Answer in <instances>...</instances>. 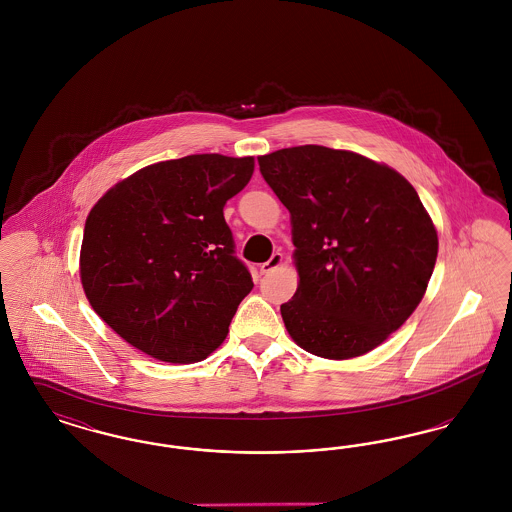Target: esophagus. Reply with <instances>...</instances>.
<instances>
[{"label":"esophagus","instance_id":"1","mask_svg":"<svg viewBox=\"0 0 512 512\" xmlns=\"http://www.w3.org/2000/svg\"><path fill=\"white\" fill-rule=\"evenodd\" d=\"M280 265H282V253H272V257L268 259L267 263L261 265V274H268V272L276 270Z\"/></svg>","mask_w":512,"mask_h":512}]
</instances>
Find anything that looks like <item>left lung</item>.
Listing matches in <instances>:
<instances>
[{"label":"left lung","instance_id":"obj_1","mask_svg":"<svg viewBox=\"0 0 512 512\" xmlns=\"http://www.w3.org/2000/svg\"><path fill=\"white\" fill-rule=\"evenodd\" d=\"M259 169L292 217L288 334L324 359L372 351L413 315L436 265L438 232L416 190L388 165L324 146L261 155Z\"/></svg>","mask_w":512,"mask_h":512}]
</instances>
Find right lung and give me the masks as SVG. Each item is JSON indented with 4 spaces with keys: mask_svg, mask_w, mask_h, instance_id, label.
<instances>
[{
    "mask_svg": "<svg viewBox=\"0 0 512 512\" xmlns=\"http://www.w3.org/2000/svg\"><path fill=\"white\" fill-rule=\"evenodd\" d=\"M253 157L161 161L115 184L90 211L80 280L122 340L165 363H197L228 334L253 288L234 255L224 205L251 180Z\"/></svg>",
    "mask_w": 512,
    "mask_h": 512,
    "instance_id": "right-lung-1",
    "label": "right lung"
}]
</instances>
